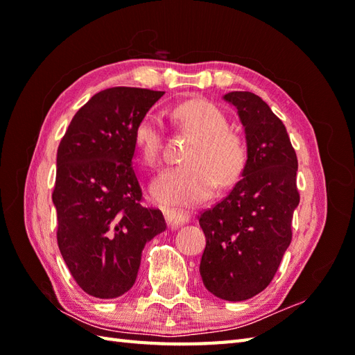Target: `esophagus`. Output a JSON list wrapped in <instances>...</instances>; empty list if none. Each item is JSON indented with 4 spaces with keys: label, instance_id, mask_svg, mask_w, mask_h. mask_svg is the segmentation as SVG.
Wrapping results in <instances>:
<instances>
[{
    "label": "esophagus",
    "instance_id": "obj_1",
    "mask_svg": "<svg viewBox=\"0 0 355 355\" xmlns=\"http://www.w3.org/2000/svg\"><path fill=\"white\" fill-rule=\"evenodd\" d=\"M163 215L171 230H175L180 227V225L186 224L189 221V216H191L189 214L184 212V210H178V209H164Z\"/></svg>",
    "mask_w": 355,
    "mask_h": 355
}]
</instances>
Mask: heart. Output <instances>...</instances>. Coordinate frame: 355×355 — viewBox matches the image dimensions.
Returning a JSON list of instances; mask_svg holds the SVG:
<instances>
[{
  "instance_id": "b5f03b06",
  "label": "heart",
  "mask_w": 355,
  "mask_h": 355,
  "mask_svg": "<svg viewBox=\"0 0 355 355\" xmlns=\"http://www.w3.org/2000/svg\"><path fill=\"white\" fill-rule=\"evenodd\" d=\"M173 117L197 135L184 154V164L166 169L153 186V198L164 206H193L206 201L215 191L235 184L243 175L247 150L243 140L229 131V120L214 103L187 101L173 110ZM134 145L141 162L155 166L160 160L163 128L153 114L143 116L134 128Z\"/></svg>"
}]
</instances>
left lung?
Returning <instances> with one entry per match:
<instances>
[{"label":"left lung","mask_w":355,"mask_h":355,"mask_svg":"<svg viewBox=\"0 0 355 355\" xmlns=\"http://www.w3.org/2000/svg\"><path fill=\"white\" fill-rule=\"evenodd\" d=\"M223 99L244 128L247 162L227 197L200 216V275L214 296L241 302L267 288L291 243L297 157L282 120L259 96L230 92Z\"/></svg>","instance_id":"8db88e82"}]
</instances>
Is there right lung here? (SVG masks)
<instances>
[{
	"mask_svg": "<svg viewBox=\"0 0 355 355\" xmlns=\"http://www.w3.org/2000/svg\"><path fill=\"white\" fill-rule=\"evenodd\" d=\"M163 94L103 89L74 114L58 148V245L89 296L116 299L131 290L143 248L166 230L160 210L141 206L132 166L134 128Z\"/></svg>",
	"mask_w": 355,
	"mask_h": 355,
	"instance_id": "right-lung-1",
	"label": "right lung"
}]
</instances>
